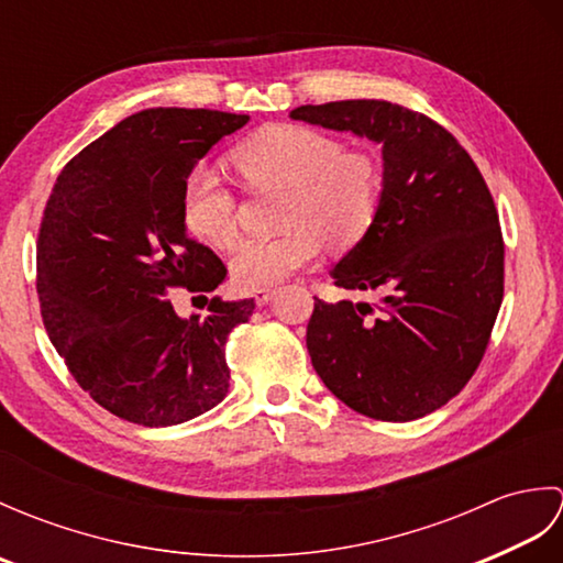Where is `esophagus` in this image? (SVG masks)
Wrapping results in <instances>:
<instances>
[{
  "label": "esophagus",
  "mask_w": 563,
  "mask_h": 563,
  "mask_svg": "<svg viewBox=\"0 0 563 563\" xmlns=\"http://www.w3.org/2000/svg\"><path fill=\"white\" fill-rule=\"evenodd\" d=\"M275 292H278L275 288H258V290H254V300H256V305H268Z\"/></svg>",
  "instance_id": "esophagus-1"
}]
</instances>
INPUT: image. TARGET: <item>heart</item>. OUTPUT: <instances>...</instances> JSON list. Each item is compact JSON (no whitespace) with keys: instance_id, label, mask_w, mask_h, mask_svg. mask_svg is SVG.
<instances>
[{"instance_id":"heart-1","label":"heart","mask_w":563,"mask_h":563,"mask_svg":"<svg viewBox=\"0 0 563 563\" xmlns=\"http://www.w3.org/2000/svg\"><path fill=\"white\" fill-rule=\"evenodd\" d=\"M251 190H288L283 206L285 232L246 239L232 258L244 288H268L312 266L327 242L351 251L375 227L382 206V172L373 154L345 150L321 130L275 123L261 128L230 154ZM181 218L190 234L218 249L239 242L236 198L208 166H196L181 184Z\"/></svg>"}]
</instances>
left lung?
Returning a JSON list of instances; mask_svg holds the SVG:
<instances>
[{
    "label": "left lung",
    "mask_w": 563,
    "mask_h": 563,
    "mask_svg": "<svg viewBox=\"0 0 563 563\" xmlns=\"http://www.w3.org/2000/svg\"><path fill=\"white\" fill-rule=\"evenodd\" d=\"M295 121L382 145L375 227L331 278L379 302L314 297L307 351L353 411L406 423L433 413L479 367L504 302V234L482 172L445 128L399 103L300 106Z\"/></svg>",
    "instance_id": "1"
}]
</instances>
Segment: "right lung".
Returning <instances> with one entry per match:
<instances>
[{
    "mask_svg": "<svg viewBox=\"0 0 563 563\" xmlns=\"http://www.w3.org/2000/svg\"><path fill=\"white\" fill-rule=\"evenodd\" d=\"M249 115L150 109L93 140L45 202L35 268L47 336L77 385L123 421L164 428L230 389L224 345L254 300L208 297L227 266L186 232L181 184ZM198 291L206 318L181 320L169 289Z\"/></svg>",
    "mask_w": 563,
    "mask_h": 563,
    "instance_id": "1",
    "label": "right lung"
}]
</instances>
